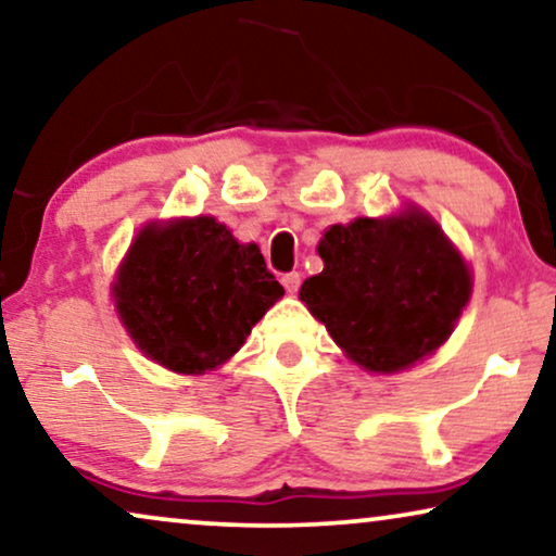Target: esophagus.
<instances>
[{
  "label": "esophagus",
  "instance_id": "esophagus-1",
  "mask_svg": "<svg viewBox=\"0 0 556 556\" xmlns=\"http://www.w3.org/2000/svg\"><path fill=\"white\" fill-rule=\"evenodd\" d=\"M280 283L286 286V291H288V293H295V291H299V286H301V273H299V270L286 273V276L280 278Z\"/></svg>",
  "mask_w": 556,
  "mask_h": 556
}]
</instances>
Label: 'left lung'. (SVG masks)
I'll list each match as a JSON object with an SVG mask.
<instances>
[{"mask_svg": "<svg viewBox=\"0 0 556 556\" xmlns=\"http://www.w3.org/2000/svg\"><path fill=\"white\" fill-rule=\"evenodd\" d=\"M324 270L301 301L333 341L369 371H400L443 344L466 308L470 273L420 212L354 219L326 230Z\"/></svg>", "mask_w": 556, "mask_h": 556, "instance_id": "obj_1", "label": "left lung"}]
</instances>
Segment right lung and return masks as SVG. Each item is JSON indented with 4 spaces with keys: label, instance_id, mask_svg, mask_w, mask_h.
Returning a JSON list of instances; mask_svg holds the SVG:
<instances>
[{
    "label": "right lung",
    "instance_id": "add662e5",
    "mask_svg": "<svg viewBox=\"0 0 556 556\" xmlns=\"http://www.w3.org/2000/svg\"><path fill=\"white\" fill-rule=\"evenodd\" d=\"M139 349L179 375H202L238 352L283 286L257 245H238L212 217L141 230L113 286Z\"/></svg>",
    "mask_w": 556,
    "mask_h": 556
}]
</instances>
